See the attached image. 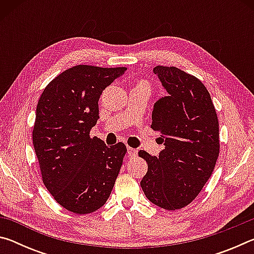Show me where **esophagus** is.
<instances>
[{
	"label": "esophagus",
	"mask_w": 254,
	"mask_h": 254,
	"mask_svg": "<svg viewBox=\"0 0 254 254\" xmlns=\"http://www.w3.org/2000/svg\"><path fill=\"white\" fill-rule=\"evenodd\" d=\"M127 153H128V156L130 157H133V156H136V153H137V151H136V149H134V148H131V147H127Z\"/></svg>",
	"instance_id": "34e87169"
}]
</instances>
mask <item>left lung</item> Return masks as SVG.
Masks as SVG:
<instances>
[{"label":"left lung","instance_id":"1","mask_svg":"<svg viewBox=\"0 0 254 254\" xmlns=\"http://www.w3.org/2000/svg\"><path fill=\"white\" fill-rule=\"evenodd\" d=\"M153 72L168 93L154 103L151 124L165 149L158 157L139 152L148 163L140 185L151 203L175 210L191 203L213 173L220 153L218 120L199 79L176 67L157 66Z\"/></svg>","mask_w":254,"mask_h":254}]
</instances>
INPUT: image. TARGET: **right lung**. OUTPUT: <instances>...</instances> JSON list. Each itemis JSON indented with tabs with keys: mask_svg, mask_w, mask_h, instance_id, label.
Wrapping results in <instances>:
<instances>
[{
	"mask_svg": "<svg viewBox=\"0 0 254 254\" xmlns=\"http://www.w3.org/2000/svg\"><path fill=\"white\" fill-rule=\"evenodd\" d=\"M127 68L78 65L65 70L41 94L32 132L42 182L58 204L88 214L106 203L121 169L127 147H109L89 136L106 86Z\"/></svg>",
	"mask_w": 254,
	"mask_h": 254,
	"instance_id": "1",
	"label": "right lung"
}]
</instances>
